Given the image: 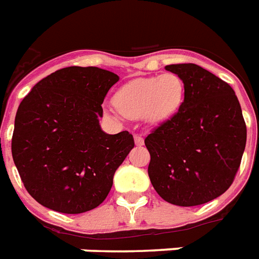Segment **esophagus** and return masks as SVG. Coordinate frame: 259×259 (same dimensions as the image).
Masks as SVG:
<instances>
[{
  "mask_svg": "<svg viewBox=\"0 0 259 259\" xmlns=\"http://www.w3.org/2000/svg\"><path fill=\"white\" fill-rule=\"evenodd\" d=\"M134 142L137 146H142L144 145V138L141 136H134Z\"/></svg>",
  "mask_w": 259,
  "mask_h": 259,
  "instance_id": "esophagus-1",
  "label": "esophagus"
}]
</instances>
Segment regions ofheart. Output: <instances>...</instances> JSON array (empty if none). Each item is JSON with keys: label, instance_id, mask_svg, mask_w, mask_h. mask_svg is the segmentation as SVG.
<instances>
[{"label": "heart", "instance_id": "b5f03b06", "mask_svg": "<svg viewBox=\"0 0 259 259\" xmlns=\"http://www.w3.org/2000/svg\"><path fill=\"white\" fill-rule=\"evenodd\" d=\"M184 95V83L175 72L130 80L114 95L118 111L129 118L144 117L160 123L176 113Z\"/></svg>", "mask_w": 259, "mask_h": 259}]
</instances>
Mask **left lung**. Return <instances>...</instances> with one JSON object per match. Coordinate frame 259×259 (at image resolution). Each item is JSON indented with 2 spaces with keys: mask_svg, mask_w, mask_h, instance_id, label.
I'll return each instance as SVG.
<instances>
[{
  "mask_svg": "<svg viewBox=\"0 0 259 259\" xmlns=\"http://www.w3.org/2000/svg\"><path fill=\"white\" fill-rule=\"evenodd\" d=\"M184 83V101L145 138L149 179L165 201L208 203L233 184L246 146V123L229 83L200 66L170 64Z\"/></svg>",
  "mask_w": 259,
  "mask_h": 259,
  "instance_id": "left-lung-1",
  "label": "left lung"
}]
</instances>
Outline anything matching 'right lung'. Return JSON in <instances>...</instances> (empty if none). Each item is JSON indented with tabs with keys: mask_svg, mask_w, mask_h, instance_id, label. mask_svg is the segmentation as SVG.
<instances>
[{
	"mask_svg": "<svg viewBox=\"0 0 259 259\" xmlns=\"http://www.w3.org/2000/svg\"><path fill=\"white\" fill-rule=\"evenodd\" d=\"M119 76L98 67H66L36 83L18 106L12 156L34 200L63 213L95 208L134 148L129 132L101 129L102 103Z\"/></svg>",
	"mask_w": 259,
	"mask_h": 259,
	"instance_id": "obj_1",
	"label": "right lung"
}]
</instances>
